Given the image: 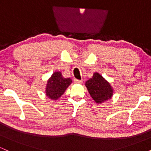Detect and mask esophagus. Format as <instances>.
I'll return each mask as SVG.
<instances>
[{
	"label": "esophagus",
	"instance_id": "1",
	"mask_svg": "<svg viewBox=\"0 0 151 151\" xmlns=\"http://www.w3.org/2000/svg\"><path fill=\"white\" fill-rule=\"evenodd\" d=\"M74 82L75 83V84H81L83 81H82V80H78V79H74Z\"/></svg>",
	"mask_w": 151,
	"mask_h": 151
}]
</instances>
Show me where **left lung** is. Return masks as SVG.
<instances>
[{
  "mask_svg": "<svg viewBox=\"0 0 151 151\" xmlns=\"http://www.w3.org/2000/svg\"><path fill=\"white\" fill-rule=\"evenodd\" d=\"M85 85L89 94L97 104L106 101L113 96L114 90L111 84L97 72L86 81Z\"/></svg>",
  "mask_w": 151,
  "mask_h": 151,
  "instance_id": "8db88e82",
  "label": "left lung"
}]
</instances>
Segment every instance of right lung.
<instances>
[{
	"label": "right lung",
	"instance_id": "obj_1",
	"mask_svg": "<svg viewBox=\"0 0 151 151\" xmlns=\"http://www.w3.org/2000/svg\"><path fill=\"white\" fill-rule=\"evenodd\" d=\"M72 82L70 78H64L60 72H55L47 83L45 93L47 96L52 100H58L65 93L71 83Z\"/></svg>",
	"mask_w": 151,
	"mask_h": 151
}]
</instances>
